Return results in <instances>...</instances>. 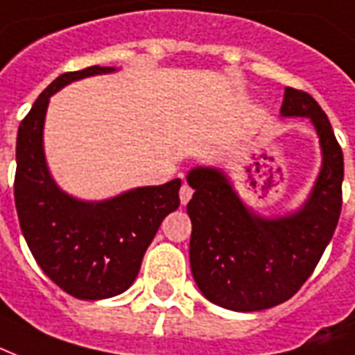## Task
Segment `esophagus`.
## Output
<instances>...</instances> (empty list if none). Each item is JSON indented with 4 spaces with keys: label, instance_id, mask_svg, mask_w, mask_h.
Returning a JSON list of instances; mask_svg holds the SVG:
<instances>
[{
    "label": "esophagus",
    "instance_id": "1",
    "mask_svg": "<svg viewBox=\"0 0 355 355\" xmlns=\"http://www.w3.org/2000/svg\"><path fill=\"white\" fill-rule=\"evenodd\" d=\"M178 196H180V203L186 205L191 199V196H193V188H191L188 182H184V184L180 186V191H178Z\"/></svg>",
    "mask_w": 355,
    "mask_h": 355
}]
</instances>
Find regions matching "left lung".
<instances>
[{"mask_svg": "<svg viewBox=\"0 0 355 355\" xmlns=\"http://www.w3.org/2000/svg\"><path fill=\"white\" fill-rule=\"evenodd\" d=\"M280 114L311 118L322 146L316 184L297 212L261 218L244 207L220 169L188 173L196 190L186 207L191 275L205 297L230 311H263L295 295L316 269L340 216L345 159L325 112L311 94L288 86Z\"/></svg>", "mask_w": 355, "mask_h": 355, "instance_id": "1", "label": "left lung"}]
</instances>
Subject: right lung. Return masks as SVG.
<instances>
[{"mask_svg": "<svg viewBox=\"0 0 355 355\" xmlns=\"http://www.w3.org/2000/svg\"><path fill=\"white\" fill-rule=\"evenodd\" d=\"M111 71L114 67L92 65L60 75L20 122L17 137L15 203L24 239L44 275L84 301L128 290L159 224L180 205V178L99 203L71 198L52 180L43 150L49 99L65 84Z\"/></svg>", "mask_w": 355, "mask_h": 355, "instance_id": "1", "label": "right lung"}]
</instances>
